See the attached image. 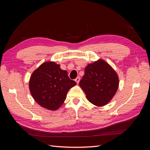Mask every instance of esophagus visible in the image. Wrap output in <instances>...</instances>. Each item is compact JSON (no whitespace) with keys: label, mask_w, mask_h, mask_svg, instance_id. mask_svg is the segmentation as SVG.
I'll use <instances>...</instances> for the list:
<instances>
[{"label":"esophagus","mask_w":150,"mask_h":150,"mask_svg":"<svg viewBox=\"0 0 150 150\" xmlns=\"http://www.w3.org/2000/svg\"><path fill=\"white\" fill-rule=\"evenodd\" d=\"M79 81H80V77H77V78L75 79V81L77 83H79Z\"/></svg>","instance_id":"1"}]
</instances>
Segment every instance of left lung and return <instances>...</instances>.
<instances>
[{
  "label": "left lung",
  "mask_w": 150,
  "mask_h": 150,
  "mask_svg": "<svg viewBox=\"0 0 150 150\" xmlns=\"http://www.w3.org/2000/svg\"><path fill=\"white\" fill-rule=\"evenodd\" d=\"M79 86L90 103L103 106L114 97L119 86V78L110 64L99 59L85 67Z\"/></svg>",
  "instance_id": "obj_1"
}]
</instances>
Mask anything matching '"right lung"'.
<instances>
[{"mask_svg": "<svg viewBox=\"0 0 150 150\" xmlns=\"http://www.w3.org/2000/svg\"><path fill=\"white\" fill-rule=\"evenodd\" d=\"M76 84L59 64L47 61L33 72L29 86L31 95L40 106L55 111L64 102L68 91Z\"/></svg>", "mask_w": 150, "mask_h": 150, "instance_id": "right-lung-1", "label": "right lung"}]
</instances>
